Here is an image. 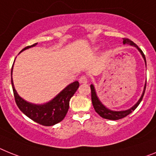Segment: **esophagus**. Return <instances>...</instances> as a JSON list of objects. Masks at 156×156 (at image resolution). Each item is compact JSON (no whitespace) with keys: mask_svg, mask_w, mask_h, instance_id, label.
<instances>
[{"mask_svg":"<svg viewBox=\"0 0 156 156\" xmlns=\"http://www.w3.org/2000/svg\"><path fill=\"white\" fill-rule=\"evenodd\" d=\"M88 82V79H87V77L86 75H82L79 78V82L80 83H86Z\"/></svg>","mask_w":156,"mask_h":156,"instance_id":"34e87169","label":"esophagus"}]
</instances>
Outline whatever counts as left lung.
<instances>
[{
	"instance_id": "8db88e82",
	"label": "left lung",
	"mask_w": 156,
	"mask_h": 156,
	"mask_svg": "<svg viewBox=\"0 0 156 156\" xmlns=\"http://www.w3.org/2000/svg\"><path fill=\"white\" fill-rule=\"evenodd\" d=\"M123 43L124 44H130L132 46H135L136 48H138V50L140 51V52L141 53L142 55L143 58H144V61H145V63H146V58H145V55L144 52L142 51V50L140 48H139L138 46L136 44H135L134 42H133L131 40L128 39V38H124L123 39ZM90 89H91V100H92V104H93V106H94V109L96 111V112L98 114L100 115L101 117L105 119H108V120H120V119H122L125 116H127L128 115H129L131 112H133V111L137 108L140 103L141 102V101H142L143 98H144V93H145V90H146V84H145L144 86V93H143L142 96L141 98H140V100L138 101V102L134 106L133 108H129L128 110H125V111H120V112H116V111H112V110H109L107 108L103 105L101 101H99V99L98 98L96 95V92H95V90H94V87L93 85H90Z\"/></svg>"
}]
</instances>
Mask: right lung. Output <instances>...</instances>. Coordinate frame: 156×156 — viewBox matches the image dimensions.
Segmentation results:
<instances>
[{
  "instance_id": "add662e5",
  "label": "right lung",
  "mask_w": 156,
  "mask_h": 156,
  "mask_svg": "<svg viewBox=\"0 0 156 156\" xmlns=\"http://www.w3.org/2000/svg\"><path fill=\"white\" fill-rule=\"evenodd\" d=\"M36 44L37 43L31 46H27L23 48L21 51H23V50L31 48L33 46H36ZM11 82L15 101L17 105L18 108L27 117H29L35 122L44 126H52L63 120L69 109L70 98L73 97L79 86L78 82L76 81L66 86L62 92H60L50 102L45 105H32L31 103L27 102L18 95L14 88L12 78V70Z\"/></svg>"
}]
</instances>
